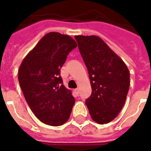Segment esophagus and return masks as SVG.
Returning <instances> with one entry per match:
<instances>
[{"label":"esophagus","mask_w":151,"mask_h":151,"mask_svg":"<svg viewBox=\"0 0 151 151\" xmlns=\"http://www.w3.org/2000/svg\"><path fill=\"white\" fill-rule=\"evenodd\" d=\"M74 93H75L76 96H78V94H79V89H78V88L74 89Z\"/></svg>","instance_id":"34e87169"}]
</instances>
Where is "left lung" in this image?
<instances>
[{"instance_id":"obj_1","label":"left lung","mask_w":151,"mask_h":151,"mask_svg":"<svg viewBox=\"0 0 151 151\" xmlns=\"http://www.w3.org/2000/svg\"><path fill=\"white\" fill-rule=\"evenodd\" d=\"M78 48L90 79L92 94L86 101L93 120H113L126 101L130 73L124 61L96 35H76Z\"/></svg>"}]
</instances>
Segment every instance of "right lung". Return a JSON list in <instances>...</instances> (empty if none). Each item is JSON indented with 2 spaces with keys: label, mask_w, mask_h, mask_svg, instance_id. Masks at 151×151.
<instances>
[{
  "label": "right lung",
  "mask_w": 151,
  "mask_h": 151,
  "mask_svg": "<svg viewBox=\"0 0 151 151\" xmlns=\"http://www.w3.org/2000/svg\"><path fill=\"white\" fill-rule=\"evenodd\" d=\"M77 46L69 35L49 32L19 65L18 79L25 100L43 124L61 126L70 118L75 100L63 85L60 70Z\"/></svg>",
  "instance_id": "obj_1"
}]
</instances>
